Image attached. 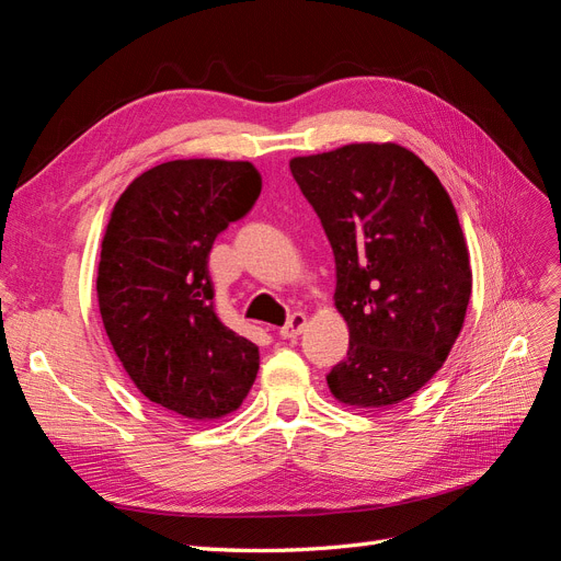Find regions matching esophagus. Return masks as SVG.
Listing matches in <instances>:
<instances>
[{
	"label": "esophagus",
	"instance_id": "1",
	"mask_svg": "<svg viewBox=\"0 0 561 561\" xmlns=\"http://www.w3.org/2000/svg\"><path fill=\"white\" fill-rule=\"evenodd\" d=\"M304 328H307V316L297 311V313L287 318V322L280 328V336L283 339H297L304 332Z\"/></svg>",
	"mask_w": 561,
	"mask_h": 561
}]
</instances>
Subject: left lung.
<instances>
[{"mask_svg": "<svg viewBox=\"0 0 561 561\" xmlns=\"http://www.w3.org/2000/svg\"><path fill=\"white\" fill-rule=\"evenodd\" d=\"M290 171L325 229L348 351L328 386L353 407L414 396L443 367L472 290L468 248L437 175L393 142L297 157Z\"/></svg>", "mask_w": 561, "mask_h": 561, "instance_id": "left-lung-1", "label": "left lung"}]
</instances>
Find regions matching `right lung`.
Returning <instances> with one entry per match:
<instances>
[{"label": "right lung", "mask_w": 561, "mask_h": 561, "mask_svg": "<svg viewBox=\"0 0 561 561\" xmlns=\"http://www.w3.org/2000/svg\"><path fill=\"white\" fill-rule=\"evenodd\" d=\"M260 192L248 161H168L112 210L98 266L105 332L140 393L184 419L239 410L257 377V346L215 313L208 254Z\"/></svg>", "instance_id": "right-lung-1"}]
</instances>
